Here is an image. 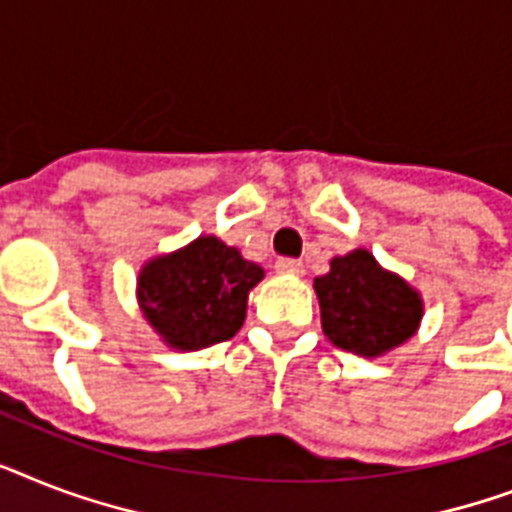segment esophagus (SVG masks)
Returning a JSON list of instances; mask_svg holds the SVG:
<instances>
[{"mask_svg": "<svg viewBox=\"0 0 512 512\" xmlns=\"http://www.w3.org/2000/svg\"><path fill=\"white\" fill-rule=\"evenodd\" d=\"M276 270L278 273H284V276H299L302 273V263L299 260H294V257H278V263H276Z\"/></svg>", "mask_w": 512, "mask_h": 512, "instance_id": "34e87169", "label": "esophagus"}]
</instances>
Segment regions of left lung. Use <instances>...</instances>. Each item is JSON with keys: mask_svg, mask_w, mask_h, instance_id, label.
Listing matches in <instances>:
<instances>
[{"mask_svg": "<svg viewBox=\"0 0 512 512\" xmlns=\"http://www.w3.org/2000/svg\"><path fill=\"white\" fill-rule=\"evenodd\" d=\"M323 334L339 350L381 357L418 331L423 299L392 270H384L368 249L334 257L326 276L315 278Z\"/></svg>", "mask_w": 512, "mask_h": 512, "instance_id": "obj_1", "label": "left lung"}]
</instances>
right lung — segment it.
<instances>
[{
	"label": "right lung",
	"mask_w": 512,
	"mask_h": 512,
	"mask_svg": "<svg viewBox=\"0 0 512 512\" xmlns=\"http://www.w3.org/2000/svg\"><path fill=\"white\" fill-rule=\"evenodd\" d=\"M265 270L218 236H199L178 252L149 260L136 297L149 326L173 350L191 352L226 342L242 328L249 289Z\"/></svg>",
	"instance_id": "obj_1"
}]
</instances>
